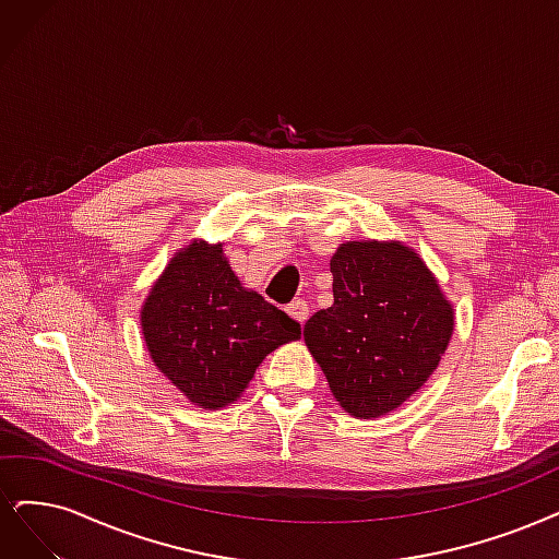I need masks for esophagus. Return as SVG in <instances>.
I'll list each match as a JSON object with an SVG mask.
<instances>
[{
	"instance_id": "obj_1",
	"label": "esophagus",
	"mask_w": 559,
	"mask_h": 559,
	"mask_svg": "<svg viewBox=\"0 0 559 559\" xmlns=\"http://www.w3.org/2000/svg\"><path fill=\"white\" fill-rule=\"evenodd\" d=\"M287 313H290L299 324H304L306 320H308V304L304 301V299H297V301H293L290 306H287Z\"/></svg>"
}]
</instances>
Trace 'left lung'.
Instances as JSON below:
<instances>
[{
  "label": "left lung",
  "instance_id": "obj_1",
  "mask_svg": "<svg viewBox=\"0 0 559 559\" xmlns=\"http://www.w3.org/2000/svg\"><path fill=\"white\" fill-rule=\"evenodd\" d=\"M332 276L334 304L304 324V341L345 412L382 417L438 368L453 306L419 253L401 241L341 243Z\"/></svg>",
  "mask_w": 559,
  "mask_h": 559
}]
</instances>
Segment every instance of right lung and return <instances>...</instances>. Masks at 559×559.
<instances>
[{
    "label": "right lung",
    "instance_id": "add662e5",
    "mask_svg": "<svg viewBox=\"0 0 559 559\" xmlns=\"http://www.w3.org/2000/svg\"><path fill=\"white\" fill-rule=\"evenodd\" d=\"M140 324L156 368L204 409L237 401L262 359L301 336L297 320L239 283L223 243L198 239L163 269Z\"/></svg>",
    "mask_w": 559,
    "mask_h": 559
}]
</instances>
